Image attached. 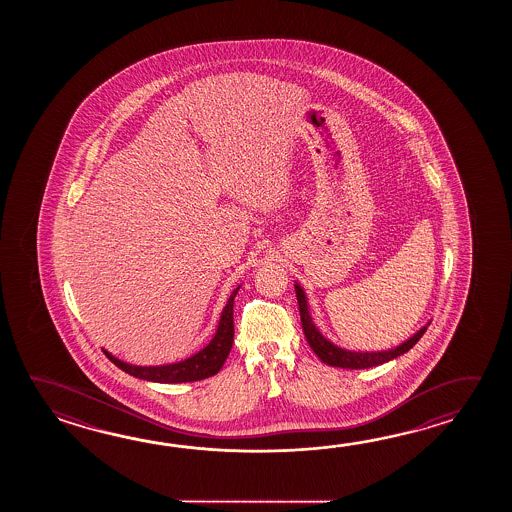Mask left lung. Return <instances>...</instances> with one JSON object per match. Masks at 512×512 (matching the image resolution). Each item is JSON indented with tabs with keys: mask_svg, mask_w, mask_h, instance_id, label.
Returning <instances> with one entry per match:
<instances>
[{
	"mask_svg": "<svg viewBox=\"0 0 512 512\" xmlns=\"http://www.w3.org/2000/svg\"><path fill=\"white\" fill-rule=\"evenodd\" d=\"M294 291H296V300H298V307H300V318H302L305 340L315 351L316 357L327 366L344 368V370H364V368L379 366V364H384L388 360L397 359L399 355H403L406 351L414 348L415 344L419 342V338L425 335L426 327H428H421L414 337L408 338L397 348L386 349V351H349V349L338 348L318 331V327L315 326L311 313H309V305H307V296H305L304 289L298 283H294Z\"/></svg>",
	"mask_w": 512,
	"mask_h": 512,
	"instance_id": "8db88e82",
	"label": "left lung"
}]
</instances>
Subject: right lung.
Instances as JSON below:
<instances>
[{"label":"right lung","mask_w":512,"mask_h":512,"mask_svg":"<svg viewBox=\"0 0 512 512\" xmlns=\"http://www.w3.org/2000/svg\"><path fill=\"white\" fill-rule=\"evenodd\" d=\"M238 291H240V287H236L232 291L229 300H227V305L223 307V313L219 318L218 329H216L214 338L208 342L205 348L197 351L196 355H192L188 359L174 362V364H163V366H133V364L122 362L117 357H113L106 349H104V353L117 368L130 373L137 379H142V381L175 384V382H194L208 379L223 368L225 360L229 357L230 348H232V342H234V298H236Z\"/></svg>","instance_id":"1"}]
</instances>
